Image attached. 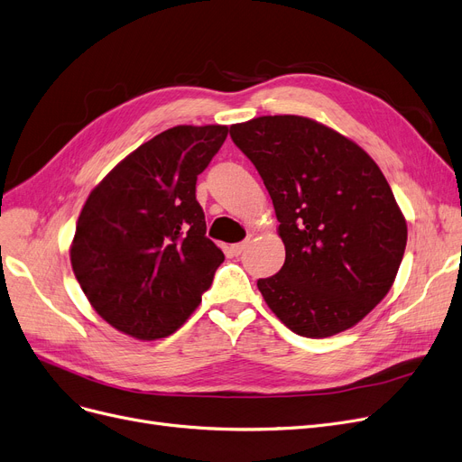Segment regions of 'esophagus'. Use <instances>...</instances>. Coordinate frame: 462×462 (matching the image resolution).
Returning <instances> with one entry per match:
<instances>
[{
  "label": "esophagus",
  "mask_w": 462,
  "mask_h": 462,
  "mask_svg": "<svg viewBox=\"0 0 462 462\" xmlns=\"http://www.w3.org/2000/svg\"><path fill=\"white\" fill-rule=\"evenodd\" d=\"M247 245H249V239H245V242H239V244L232 245V253H234L236 256H239V254H242V253L247 249Z\"/></svg>",
  "instance_id": "34e87169"
}]
</instances>
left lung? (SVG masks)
Wrapping results in <instances>:
<instances>
[{
    "mask_svg": "<svg viewBox=\"0 0 462 462\" xmlns=\"http://www.w3.org/2000/svg\"><path fill=\"white\" fill-rule=\"evenodd\" d=\"M230 137L263 177L285 264L258 279L270 310L298 336L327 337L389 292L408 228L385 175L347 137L296 115L258 116Z\"/></svg>",
    "mask_w": 462,
    "mask_h": 462,
    "instance_id": "obj_1",
    "label": "left lung"
}]
</instances>
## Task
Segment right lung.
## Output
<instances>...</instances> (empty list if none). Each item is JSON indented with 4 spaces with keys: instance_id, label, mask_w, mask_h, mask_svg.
Returning a JSON list of instances; mask_svg holds the SVG:
<instances>
[{
    "instance_id": "1",
    "label": "right lung",
    "mask_w": 462,
    "mask_h": 462,
    "mask_svg": "<svg viewBox=\"0 0 462 462\" xmlns=\"http://www.w3.org/2000/svg\"><path fill=\"white\" fill-rule=\"evenodd\" d=\"M226 126H175L128 154L79 215L71 266L92 308L137 339L173 334L225 254L206 236L196 181Z\"/></svg>"
}]
</instances>
